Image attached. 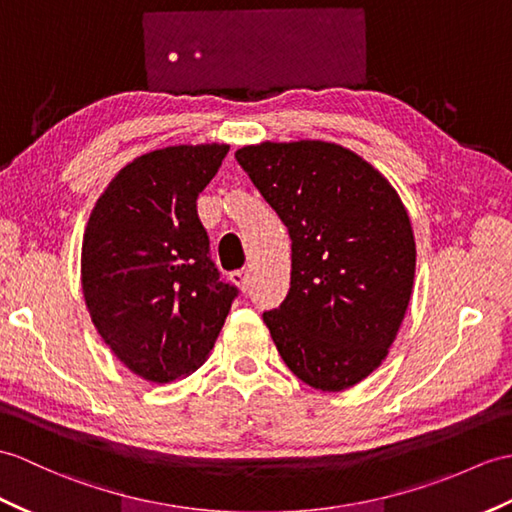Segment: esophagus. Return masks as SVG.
Listing matches in <instances>:
<instances>
[{"label": "esophagus", "mask_w": 512, "mask_h": 512, "mask_svg": "<svg viewBox=\"0 0 512 512\" xmlns=\"http://www.w3.org/2000/svg\"><path fill=\"white\" fill-rule=\"evenodd\" d=\"M229 277H231V281L237 285V288L246 290V285H248V270H246V268H242V270H233Z\"/></svg>", "instance_id": "esophagus-1"}]
</instances>
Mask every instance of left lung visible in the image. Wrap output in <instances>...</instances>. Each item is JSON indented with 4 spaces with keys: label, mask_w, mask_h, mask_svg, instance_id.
Masks as SVG:
<instances>
[{
    "label": "left lung",
    "mask_w": 512,
    "mask_h": 512,
    "mask_svg": "<svg viewBox=\"0 0 512 512\" xmlns=\"http://www.w3.org/2000/svg\"><path fill=\"white\" fill-rule=\"evenodd\" d=\"M292 240L290 292L264 323L290 371L340 392L386 360L406 316L417 246L399 194L358 154L316 139L235 152Z\"/></svg>",
    "instance_id": "1"
}]
</instances>
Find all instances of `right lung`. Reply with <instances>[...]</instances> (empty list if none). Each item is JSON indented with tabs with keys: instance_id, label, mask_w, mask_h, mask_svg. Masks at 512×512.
I'll use <instances>...</instances> for the list:
<instances>
[{
	"instance_id": "obj_1",
	"label": "right lung",
	"mask_w": 512,
	"mask_h": 512,
	"mask_svg": "<svg viewBox=\"0 0 512 512\" xmlns=\"http://www.w3.org/2000/svg\"><path fill=\"white\" fill-rule=\"evenodd\" d=\"M227 144L141 154L95 202L82 237V294L102 340L154 384L187 377L209 358L237 288L220 279L198 218V194Z\"/></svg>"
}]
</instances>
